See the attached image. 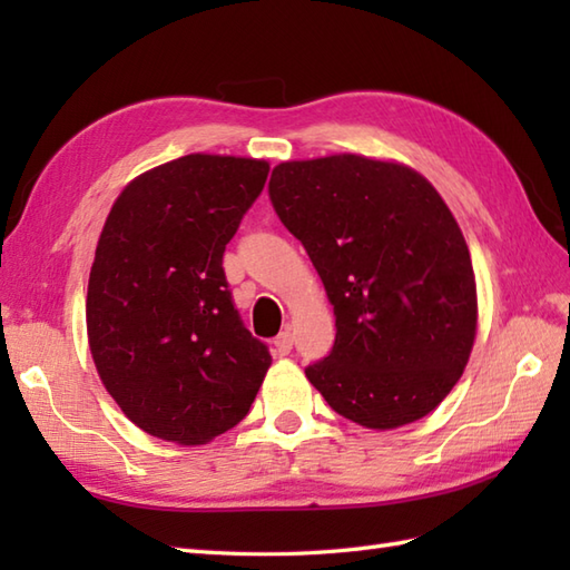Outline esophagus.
I'll return each instance as SVG.
<instances>
[{
	"label": "esophagus",
	"mask_w": 570,
	"mask_h": 570,
	"mask_svg": "<svg viewBox=\"0 0 570 570\" xmlns=\"http://www.w3.org/2000/svg\"><path fill=\"white\" fill-rule=\"evenodd\" d=\"M292 347H294V333H292V328H284L282 333L274 337V353L276 355H288V353H292Z\"/></svg>",
	"instance_id": "1"
}]
</instances>
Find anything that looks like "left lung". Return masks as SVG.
<instances>
[{
    "label": "left lung",
    "mask_w": 570,
    "mask_h": 570,
    "mask_svg": "<svg viewBox=\"0 0 570 570\" xmlns=\"http://www.w3.org/2000/svg\"><path fill=\"white\" fill-rule=\"evenodd\" d=\"M269 198L335 313L308 382L360 426L426 416L463 374L478 325L470 252L439 190L409 166L341 154L278 164Z\"/></svg>",
    "instance_id": "1"
}]
</instances>
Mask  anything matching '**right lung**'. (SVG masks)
Segmentation results:
<instances>
[{"label":"right lung","mask_w":570,"mask_h":570,"mask_svg":"<svg viewBox=\"0 0 570 570\" xmlns=\"http://www.w3.org/2000/svg\"><path fill=\"white\" fill-rule=\"evenodd\" d=\"M266 176V161L188 154L131 180L107 215L85 304L90 353L156 439L200 445L237 426L272 365L223 269Z\"/></svg>","instance_id":"add662e5"}]
</instances>
